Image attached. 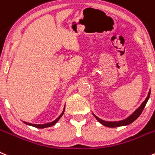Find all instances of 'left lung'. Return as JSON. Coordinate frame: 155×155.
Segmentation results:
<instances>
[{"mask_svg":"<svg viewBox=\"0 0 155 155\" xmlns=\"http://www.w3.org/2000/svg\"><path fill=\"white\" fill-rule=\"evenodd\" d=\"M150 94H151V89H150L148 93H147L146 99H144V102L141 104V105H140V106L138 107L136 110L134 111V112H133L129 116H128L127 118H125V119L123 120H120V121H105V120L101 119V118H99V117L96 116L93 112H92V115H93L94 117L97 119V121H99V122H100V123L102 124V125H103L104 126L108 127V128H115V127L125 126V125H130V124L132 123L133 121H135V120L140 116V115H141V112H142L143 109H144V108L145 107L146 104H147V101H148V99H149Z\"/></svg>","mask_w":155,"mask_h":155,"instance_id":"8db88e82","label":"left lung"}]
</instances>
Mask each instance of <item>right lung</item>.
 <instances>
[{
    "mask_svg": "<svg viewBox=\"0 0 155 155\" xmlns=\"http://www.w3.org/2000/svg\"><path fill=\"white\" fill-rule=\"evenodd\" d=\"M64 112H65V105H64V108H63V112H62V113L60 114V116L58 117L57 118H56L54 121H51V122H48V123L43 124V125H40V124H32V123H29V122H26V121H23V122H24V124H26V125H30V126H33V127H35V128H48V127H51V126H53V125H54L55 124H56V122L59 121V120H60V118L63 116V115L64 114Z\"/></svg>",
    "mask_w": 155,
    "mask_h": 155,
    "instance_id": "1",
    "label": "right lung"
}]
</instances>
